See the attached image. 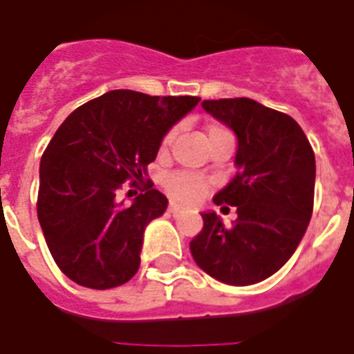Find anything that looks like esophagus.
Returning <instances> with one entry per match:
<instances>
[{
	"instance_id": "esophagus-1",
	"label": "esophagus",
	"mask_w": 354,
	"mask_h": 354,
	"mask_svg": "<svg viewBox=\"0 0 354 354\" xmlns=\"http://www.w3.org/2000/svg\"><path fill=\"white\" fill-rule=\"evenodd\" d=\"M169 210L172 212V214H178V212H184L185 208L182 207V205H176V203H170Z\"/></svg>"
}]
</instances>
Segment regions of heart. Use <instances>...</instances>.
Listing matches in <instances>:
<instances>
[{
    "instance_id": "obj_1",
    "label": "heart",
    "mask_w": 354,
    "mask_h": 354,
    "mask_svg": "<svg viewBox=\"0 0 354 354\" xmlns=\"http://www.w3.org/2000/svg\"><path fill=\"white\" fill-rule=\"evenodd\" d=\"M223 131L220 127H212L208 134H212V132ZM170 140H172V134H169L167 138H165V146L169 144ZM165 185H167V192L178 201H195L197 197L203 195L205 192V180L201 176H195V174H189V172H174V174H170L167 180H165Z\"/></svg>"
}]
</instances>
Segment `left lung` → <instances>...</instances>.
Wrapping results in <instances>:
<instances>
[{"label":"left lung","instance_id":"8db88e82","mask_svg":"<svg viewBox=\"0 0 354 354\" xmlns=\"http://www.w3.org/2000/svg\"><path fill=\"white\" fill-rule=\"evenodd\" d=\"M203 109L237 136V174L214 195L237 207L225 225L207 210L192 256L212 279L250 286L274 274L296 252L311 222L315 153L301 127L286 113L250 98L205 100ZM225 208V207H223Z\"/></svg>","mask_w":354,"mask_h":354}]
</instances>
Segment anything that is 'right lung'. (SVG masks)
Masks as SVG:
<instances>
[{"instance_id":"1","label":"right lung","mask_w":354,"mask_h":354,"mask_svg":"<svg viewBox=\"0 0 354 354\" xmlns=\"http://www.w3.org/2000/svg\"><path fill=\"white\" fill-rule=\"evenodd\" d=\"M199 100L119 88L80 106L58 127L39 165L37 218L68 279L106 290L136 274L144 231L169 199L147 185L124 205L117 189L129 178L142 180L167 132Z\"/></svg>"}]
</instances>
